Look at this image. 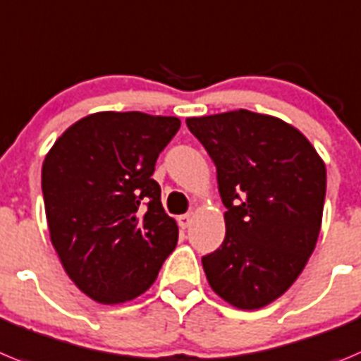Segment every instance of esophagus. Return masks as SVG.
Returning a JSON list of instances; mask_svg holds the SVG:
<instances>
[{"label": "esophagus", "instance_id": "1", "mask_svg": "<svg viewBox=\"0 0 361 361\" xmlns=\"http://www.w3.org/2000/svg\"><path fill=\"white\" fill-rule=\"evenodd\" d=\"M192 223V214H183V216H178V225L180 228H188Z\"/></svg>", "mask_w": 361, "mask_h": 361}]
</instances>
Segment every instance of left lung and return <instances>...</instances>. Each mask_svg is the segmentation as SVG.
<instances>
[{"instance_id":"obj_1","label":"left lung","mask_w":361,"mask_h":361,"mask_svg":"<svg viewBox=\"0 0 361 361\" xmlns=\"http://www.w3.org/2000/svg\"><path fill=\"white\" fill-rule=\"evenodd\" d=\"M217 169L225 241L201 259L210 288L237 310L288 291L322 226L326 164L297 128L248 109L187 118Z\"/></svg>"}]
</instances>
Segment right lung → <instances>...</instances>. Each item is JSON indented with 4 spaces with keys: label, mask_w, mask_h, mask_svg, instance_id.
<instances>
[{
    "label": "right lung",
    "mask_w": 361,
    "mask_h": 361,
    "mask_svg": "<svg viewBox=\"0 0 361 361\" xmlns=\"http://www.w3.org/2000/svg\"><path fill=\"white\" fill-rule=\"evenodd\" d=\"M176 116L100 111L77 120L43 161L50 241L68 277L100 304L147 291L176 248L178 225L152 180Z\"/></svg>",
    "instance_id": "right-lung-1"
}]
</instances>
